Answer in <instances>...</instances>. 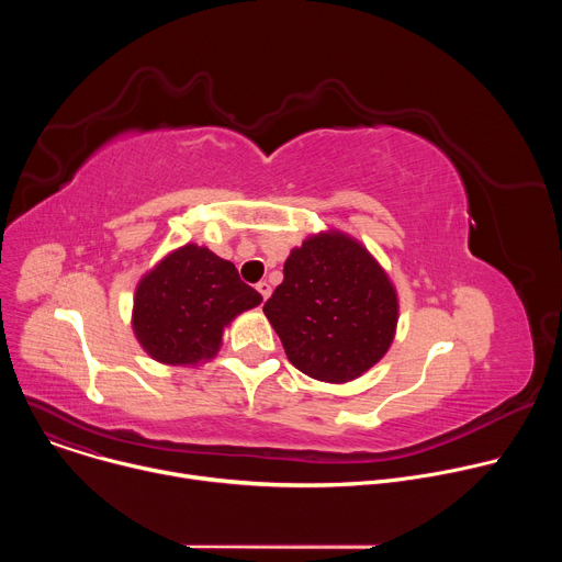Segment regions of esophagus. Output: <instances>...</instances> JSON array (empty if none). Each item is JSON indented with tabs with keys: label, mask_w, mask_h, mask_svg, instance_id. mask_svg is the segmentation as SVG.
<instances>
[{
	"label": "esophagus",
	"mask_w": 562,
	"mask_h": 562,
	"mask_svg": "<svg viewBox=\"0 0 562 562\" xmlns=\"http://www.w3.org/2000/svg\"><path fill=\"white\" fill-rule=\"evenodd\" d=\"M256 289H258V293H260V295H262V300H267V297H269V295H271V284H269V282H267V280H262V282H258V284H256Z\"/></svg>",
	"instance_id": "34e87169"
}]
</instances>
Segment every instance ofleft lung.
Here are the masks:
<instances>
[{
	"mask_svg": "<svg viewBox=\"0 0 562 562\" xmlns=\"http://www.w3.org/2000/svg\"><path fill=\"white\" fill-rule=\"evenodd\" d=\"M265 313L295 369L323 382H347L386 353L397 297L360 243L323 233L291 251Z\"/></svg>",
	"mask_w": 562,
	"mask_h": 562,
	"instance_id": "obj_1",
	"label": "left lung"
}]
</instances>
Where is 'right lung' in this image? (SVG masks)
Listing matches in <instances>:
<instances>
[{
	"label": "right lung",
	"instance_id": "add662e5",
	"mask_svg": "<svg viewBox=\"0 0 562 562\" xmlns=\"http://www.w3.org/2000/svg\"><path fill=\"white\" fill-rule=\"evenodd\" d=\"M262 295L237 269L204 247L187 245L142 278L133 331L157 362L195 364L217 353L231 319L258 306Z\"/></svg>",
	"mask_w": 562,
	"mask_h": 562
}]
</instances>
